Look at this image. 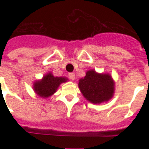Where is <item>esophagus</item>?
Returning a JSON list of instances; mask_svg holds the SVG:
<instances>
[{"label": "esophagus", "mask_w": 149, "mask_h": 149, "mask_svg": "<svg viewBox=\"0 0 149 149\" xmlns=\"http://www.w3.org/2000/svg\"><path fill=\"white\" fill-rule=\"evenodd\" d=\"M68 76H69V78H70L71 80H74V78H75L74 73H73V72H71V73L68 74Z\"/></svg>", "instance_id": "1"}]
</instances>
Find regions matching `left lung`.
Listing matches in <instances>:
<instances>
[{"instance_id": "1", "label": "left lung", "mask_w": 149, "mask_h": 149, "mask_svg": "<svg viewBox=\"0 0 149 149\" xmlns=\"http://www.w3.org/2000/svg\"><path fill=\"white\" fill-rule=\"evenodd\" d=\"M78 86L83 95L89 101L100 104L113 97L114 84L107 74H98L95 71H88L84 78L79 81Z\"/></svg>"}]
</instances>
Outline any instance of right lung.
<instances>
[{"mask_svg": "<svg viewBox=\"0 0 149 149\" xmlns=\"http://www.w3.org/2000/svg\"><path fill=\"white\" fill-rule=\"evenodd\" d=\"M65 77H54L51 73L44 76L42 81L34 84V90L40 97L48 98L56 92L61 83L66 82Z\"/></svg>", "mask_w": 149, "mask_h": 149, "instance_id": "right-lung-1", "label": "right lung"}]
</instances>
